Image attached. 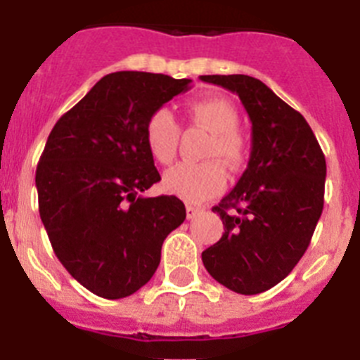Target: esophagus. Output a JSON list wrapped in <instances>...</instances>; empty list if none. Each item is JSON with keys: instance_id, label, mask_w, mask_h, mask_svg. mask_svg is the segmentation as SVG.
<instances>
[{"instance_id": "34e87169", "label": "esophagus", "mask_w": 360, "mask_h": 360, "mask_svg": "<svg viewBox=\"0 0 360 360\" xmlns=\"http://www.w3.org/2000/svg\"><path fill=\"white\" fill-rule=\"evenodd\" d=\"M186 212H187V219H193V218H196V216H198L200 212H203V209L193 207V205H187Z\"/></svg>"}]
</instances>
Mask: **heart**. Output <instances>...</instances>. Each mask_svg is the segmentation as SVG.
<instances>
[{"label":"heart","mask_w":360,"mask_h":360,"mask_svg":"<svg viewBox=\"0 0 360 360\" xmlns=\"http://www.w3.org/2000/svg\"><path fill=\"white\" fill-rule=\"evenodd\" d=\"M191 120L212 133L205 157L221 158L231 169H238L245 160V142L238 133L240 115L234 104L221 95L196 98L187 106ZM146 146L158 164H169L176 155L180 126L173 111L158 108L146 122ZM162 187L167 195L187 203H202L221 195L227 187V171L218 160L202 164L173 165L162 178Z\"/></svg>","instance_id":"1"}]
</instances>
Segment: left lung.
Returning a JSON list of instances; mask_svg holds the SVG:
<instances>
[{
  "mask_svg": "<svg viewBox=\"0 0 360 360\" xmlns=\"http://www.w3.org/2000/svg\"><path fill=\"white\" fill-rule=\"evenodd\" d=\"M240 97L252 122L249 165L212 207L224 236L202 252L229 290L262 294L287 278L310 245L323 212L326 160L304 117L250 75H202Z\"/></svg>",
  "mask_w": 360,
  "mask_h": 360,
  "instance_id": "1",
  "label": "left lung"
}]
</instances>
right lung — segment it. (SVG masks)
<instances>
[{
    "label": "right lung",
    "mask_w": 360,
    "mask_h": 360,
    "mask_svg": "<svg viewBox=\"0 0 360 360\" xmlns=\"http://www.w3.org/2000/svg\"><path fill=\"white\" fill-rule=\"evenodd\" d=\"M189 82L110 73L50 131L36 171L41 221L63 266L98 297H128L144 287L164 240L186 219L176 196L142 193L160 180L146 122Z\"/></svg>",
    "instance_id": "1"
}]
</instances>
